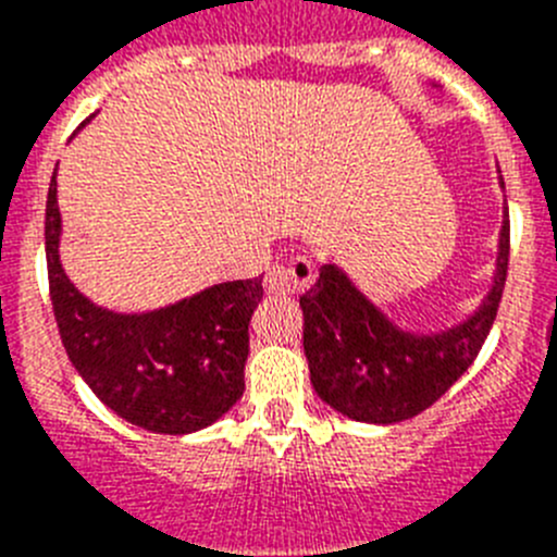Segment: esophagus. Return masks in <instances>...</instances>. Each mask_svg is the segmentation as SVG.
Instances as JSON below:
<instances>
[{
	"mask_svg": "<svg viewBox=\"0 0 557 557\" xmlns=\"http://www.w3.org/2000/svg\"><path fill=\"white\" fill-rule=\"evenodd\" d=\"M314 264L307 256H293L287 262H275L264 275V289L273 295H295L312 287Z\"/></svg>",
	"mask_w": 557,
	"mask_h": 557,
	"instance_id": "34e87169",
	"label": "esophagus"
}]
</instances>
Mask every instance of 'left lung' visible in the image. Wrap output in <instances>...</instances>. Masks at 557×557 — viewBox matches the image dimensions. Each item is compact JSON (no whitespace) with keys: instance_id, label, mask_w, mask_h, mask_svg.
Returning a JSON list of instances; mask_svg holds the SVG:
<instances>
[{"instance_id":"left-lung-1","label":"left lung","mask_w":557,"mask_h":557,"mask_svg":"<svg viewBox=\"0 0 557 557\" xmlns=\"http://www.w3.org/2000/svg\"><path fill=\"white\" fill-rule=\"evenodd\" d=\"M508 253L510 220H505L488 298L469 321L437 334L398 329L343 270L323 264L318 282L301 295L304 351L314 393L366 424H398L435 405L469 371L494 326Z\"/></svg>"}]
</instances>
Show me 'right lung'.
Instances as JSON below:
<instances>
[{
	"instance_id": "1",
	"label": "right lung",
	"mask_w": 557,
	"mask_h": 557,
	"mask_svg": "<svg viewBox=\"0 0 557 557\" xmlns=\"http://www.w3.org/2000/svg\"><path fill=\"white\" fill-rule=\"evenodd\" d=\"M44 239L49 298L63 348L102 405L133 426L161 435L203 430L236 405L245 391L248 323L262 301V278L214 284L145 314L97 307L61 268L55 175Z\"/></svg>"
}]
</instances>
